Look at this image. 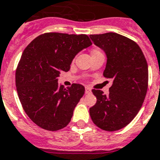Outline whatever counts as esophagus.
Returning a JSON list of instances; mask_svg holds the SVG:
<instances>
[{
	"instance_id": "34e87169",
	"label": "esophagus",
	"mask_w": 160,
	"mask_h": 160,
	"mask_svg": "<svg viewBox=\"0 0 160 160\" xmlns=\"http://www.w3.org/2000/svg\"><path fill=\"white\" fill-rule=\"evenodd\" d=\"M91 92V88L89 87H85V93L86 94H88Z\"/></svg>"
}]
</instances>
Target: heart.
<instances>
[{
	"mask_svg": "<svg viewBox=\"0 0 160 160\" xmlns=\"http://www.w3.org/2000/svg\"><path fill=\"white\" fill-rule=\"evenodd\" d=\"M101 53L99 50H93L92 52V54H94V53Z\"/></svg>",
	"mask_w": 160,
	"mask_h": 160,
	"instance_id": "heart-1",
	"label": "heart"
}]
</instances>
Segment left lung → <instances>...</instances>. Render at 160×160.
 <instances>
[{
    "label": "left lung",
    "instance_id": "left-lung-1",
    "mask_svg": "<svg viewBox=\"0 0 160 160\" xmlns=\"http://www.w3.org/2000/svg\"><path fill=\"white\" fill-rule=\"evenodd\" d=\"M107 54L103 76L112 80L109 94L92 89L97 102L90 107L92 122L101 129L116 131L138 115L148 88V65L136 42L115 32L89 36Z\"/></svg>",
    "mask_w": 160,
    "mask_h": 160
}]
</instances>
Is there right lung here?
I'll list each match as a JSON object with an SVG mask.
<instances>
[{
	"mask_svg": "<svg viewBox=\"0 0 160 160\" xmlns=\"http://www.w3.org/2000/svg\"><path fill=\"white\" fill-rule=\"evenodd\" d=\"M92 45L87 35L48 32L26 47L18 64L15 84L24 111L37 125L49 131L65 128L84 93L82 84L65 88L58 78L68 72L80 51Z\"/></svg>",
	"mask_w": 160,
	"mask_h": 160,
	"instance_id": "add662e5",
	"label": "right lung"
}]
</instances>
